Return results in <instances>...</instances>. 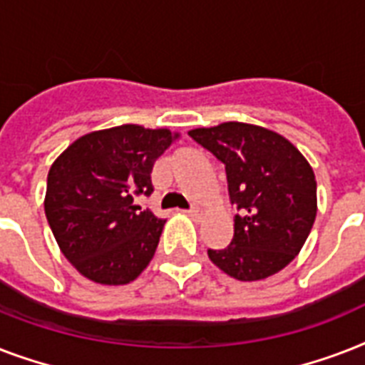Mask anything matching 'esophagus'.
<instances>
[{
    "instance_id": "1",
    "label": "esophagus",
    "mask_w": 365,
    "mask_h": 365,
    "mask_svg": "<svg viewBox=\"0 0 365 365\" xmlns=\"http://www.w3.org/2000/svg\"><path fill=\"white\" fill-rule=\"evenodd\" d=\"M187 214L193 217V220H197V217L202 216V210H200V208H197V206H191V208L187 210Z\"/></svg>"
}]
</instances>
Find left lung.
<instances>
[{"instance_id":"left-lung-1","label":"left lung","mask_w":365,"mask_h":365,"mask_svg":"<svg viewBox=\"0 0 365 365\" xmlns=\"http://www.w3.org/2000/svg\"><path fill=\"white\" fill-rule=\"evenodd\" d=\"M189 136L225 165L235 235L208 257L229 277L252 282L282 271L303 248L317 217V180L307 159L263 126L222 123Z\"/></svg>"}]
</instances>
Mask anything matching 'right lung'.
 <instances>
[{"label": "right lung", "mask_w": 365, "mask_h": 365, "mask_svg": "<svg viewBox=\"0 0 365 365\" xmlns=\"http://www.w3.org/2000/svg\"><path fill=\"white\" fill-rule=\"evenodd\" d=\"M178 134L121 125L85 134L54 160L45 216L62 254L83 277L128 284L149 265L166 220L134 205L153 193L155 160Z\"/></svg>", "instance_id": "obj_1"}]
</instances>
